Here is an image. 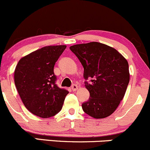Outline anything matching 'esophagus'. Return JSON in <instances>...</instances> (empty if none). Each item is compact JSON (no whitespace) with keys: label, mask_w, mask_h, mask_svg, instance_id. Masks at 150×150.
<instances>
[{"label":"esophagus","mask_w":150,"mask_h":150,"mask_svg":"<svg viewBox=\"0 0 150 150\" xmlns=\"http://www.w3.org/2000/svg\"><path fill=\"white\" fill-rule=\"evenodd\" d=\"M71 89H72L73 91H75L78 89V86H77V85L74 84V85H72V87H71Z\"/></svg>","instance_id":"1"}]
</instances>
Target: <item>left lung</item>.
<instances>
[{
  "label": "left lung",
  "instance_id": "8db88e82",
  "mask_svg": "<svg viewBox=\"0 0 150 150\" xmlns=\"http://www.w3.org/2000/svg\"><path fill=\"white\" fill-rule=\"evenodd\" d=\"M81 62L85 82L90 93L82 104L83 111L95 119H103L116 111L129 83V64L116 50L99 42L70 47Z\"/></svg>",
  "mask_w": 150,
  "mask_h": 150
}]
</instances>
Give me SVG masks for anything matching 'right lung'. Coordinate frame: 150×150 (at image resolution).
<instances>
[{"mask_svg": "<svg viewBox=\"0 0 150 150\" xmlns=\"http://www.w3.org/2000/svg\"><path fill=\"white\" fill-rule=\"evenodd\" d=\"M66 45L42 47L22 57L14 71V82L25 107L41 118L59 113L68 91L56 85L54 67Z\"/></svg>", "mask_w": 150, "mask_h": 150, "instance_id": "add662e5", "label": "right lung"}]
</instances>
